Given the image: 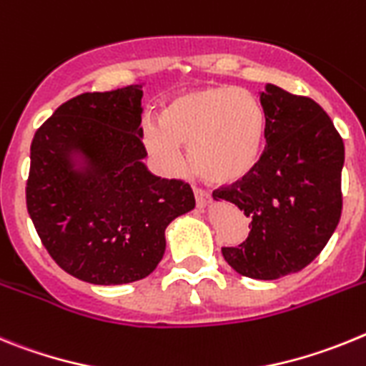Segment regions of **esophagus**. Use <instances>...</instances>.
<instances>
[{
	"instance_id": "esophagus-1",
	"label": "esophagus",
	"mask_w": 366,
	"mask_h": 366,
	"mask_svg": "<svg viewBox=\"0 0 366 366\" xmlns=\"http://www.w3.org/2000/svg\"><path fill=\"white\" fill-rule=\"evenodd\" d=\"M193 195H195V202L199 208H206V206L209 204V201H212V197H209L208 192H204V189H201V187L193 186Z\"/></svg>"
}]
</instances>
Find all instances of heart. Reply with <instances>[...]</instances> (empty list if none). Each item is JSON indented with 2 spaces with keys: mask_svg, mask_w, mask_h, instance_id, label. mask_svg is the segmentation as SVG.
I'll list each match as a JSON object with an SVG mask.
<instances>
[{
  "mask_svg": "<svg viewBox=\"0 0 366 366\" xmlns=\"http://www.w3.org/2000/svg\"><path fill=\"white\" fill-rule=\"evenodd\" d=\"M158 123L144 125V142L162 169L174 173L187 147L192 169L209 184L247 179L263 157L267 112L256 94L236 86L187 90L165 101Z\"/></svg>",
  "mask_w": 366,
  "mask_h": 366,
  "instance_id": "b5f03b06",
  "label": "heart"
}]
</instances>
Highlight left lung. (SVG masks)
Returning <instances> with one entry per match:
<instances>
[{
    "instance_id": "obj_1",
    "label": "left lung",
    "mask_w": 366,
    "mask_h": 366,
    "mask_svg": "<svg viewBox=\"0 0 366 366\" xmlns=\"http://www.w3.org/2000/svg\"><path fill=\"white\" fill-rule=\"evenodd\" d=\"M267 145L258 167L214 199L236 204L250 219L249 237L222 247L239 274L274 280L295 274L322 252L342 212L345 144L319 103L267 84Z\"/></svg>"
}]
</instances>
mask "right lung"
<instances>
[{
	"mask_svg": "<svg viewBox=\"0 0 366 366\" xmlns=\"http://www.w3.org/2000/svg\"><path fill=\"white\" fill-rule=\"evenodd\" d=\"M142 88L86 92L34 132L25 199L42 244L60 269L95 285L151 274L165 228L195 206L184 180L149 173L142 142ZM81 152L87 169H72Z\"/></svg>",
	"mask_w": 366,
	"mask_h": 366,
	"instance_id": "1",
	"label": "right lung"
}]
</instances>
